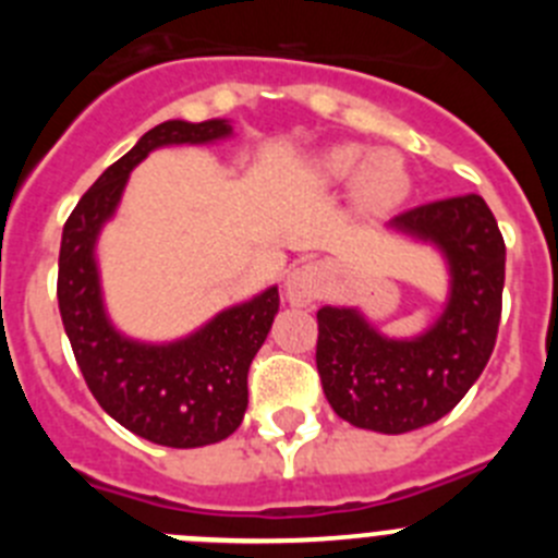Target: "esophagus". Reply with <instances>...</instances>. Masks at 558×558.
<instances>
[{
    "instance_id": "1",
    "label": "esophagus",
    "mask_w": 558,
    "mask_h": 558,
    "mask_svg": "<svg viewBox=\"0 0 558 558\" xmlns=\"http://www.w3.org/2000/svg\"><path fill=\"white\" fill-rule=\"evenodd\" d=\"M324 284H327V270L322 263H302L295 265L288 274V282H284V293H288V302L295 307H307L313 304L318 295L324 293Z\"/></svg>"
}]
</instances>
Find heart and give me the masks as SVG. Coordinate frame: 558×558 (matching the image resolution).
<instances>
[{
	"mask_svg": "<svg viewBox=\"0 0 558 558\" xmlns=\"http://www.w3.org/2000/svg\"><path fill=\"white\" fill-rule=\"evenodd\" d=\"M318 175L327 184L352 181L360 209L388 211L408 198L411 170L393 150L368 153L363 145H335L318 156Z\"/></svg>",
	"mask_w": 558,
	"mask_h": 558,
	"instance_id": "1",
	"label": "heart"
}]
</instances>
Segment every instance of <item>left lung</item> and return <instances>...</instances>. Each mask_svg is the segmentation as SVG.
Listing matches in <instances>:
<instances>
[{
  "label": "left lung",
  "instance_id": "1",
  "mask_svg": "<svg viewBox=\"0 0 558 558\" xmlns=\"http://www.w3.org/2000/svg\"><path fill=\"white\" fill-rule=\"evenodd\" d=\"M391 229L445 254V313L427 332L397 340L377 332L360 310L322 307L315 366L340 418L399 436L447 416L489 363L500 327L506 243L481 195L408 209Z\"/></svg>",
  "mask_w": 558,
  "mask_h": 558
}]
</instances>
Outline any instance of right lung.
Instances as JSON below:
<instances>
[{
  "label": "right lung",
  "instance_id": "right-lung-1",
  "mask_svg": "<svg viewBox=\"0 0 558 558\" xmlns=\"http://www.w3.org/2000/svg\"><path fill=\"white\" fill-rule=\"evenodd\" d=\"M226 120H167L113 161L69 215L58 256V307L88 391L102 411L153 445H218L240 427L248 408V366L279 313V290L223 310L198 332L172 343H140L113 329L102 307L95 245L117 211L128 175L165 145L226 140Z\"/></svg>",
  "mask_w": 558,
  "mask_h": 558
}]
</instances>
